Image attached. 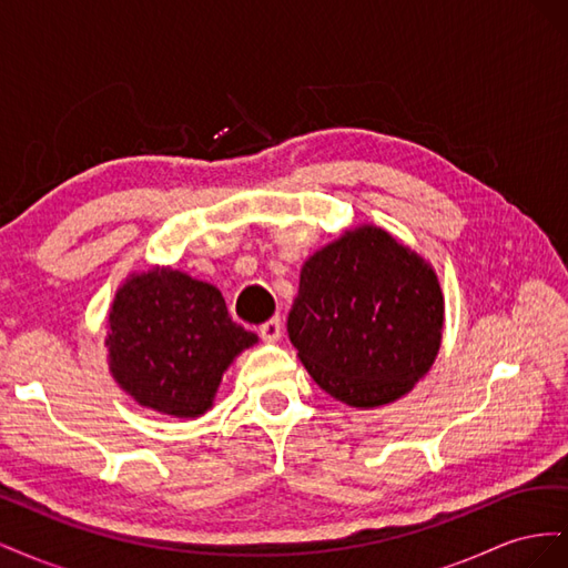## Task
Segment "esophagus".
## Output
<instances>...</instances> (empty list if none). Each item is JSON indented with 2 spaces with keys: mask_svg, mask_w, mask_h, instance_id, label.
<instances>
[{
  "mask_svg": "<svg viewBox=\"0 0 568 568\" xmlns=\"http://www.w3.org/2000/svg\"><path fill=\"white\" fill-rule=\"evenodd\" d=\"M261 338L267 343H277L282 338V320L274 317L261 326Z\"/></svg>",
  "mask_w": 568,
  "mask_h": 568,
  "instance_id": "1",
  "label": "esophagus"
}]
</instances>
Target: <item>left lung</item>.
Masks as SVG:
<instances>
[{
    "label": "left lung",
    "instance_id": "8db88e82",
    "mask_svg": "<svg viewBox=\"0 0 568 568\" xmlns=\"http://www.w3.org/2000/svg\"><path fill=\"white\" fill-rule=\"evenodd\" d=\"M443 324L434 265L384 227L357 225L303 263L286 332L322 390L372 409L424 379Z\"/></svg>",
    "mask_w": 568,
    "mask_h": 568
}]
</instances>
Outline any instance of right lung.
Returning <instances> with one entry per match:
<instances>
[{"mask_svg":"<svg viewBox=\"0 0 568 568\" xmlns=\"http://www.w3.org/2000/svg\"><path fill=\"white\" fill-rule=\"evenodd\" d=\"M255 343L232 322L217 286L170 265L128 274L104 338L113 382L136 405L178 419L205 415L222 374Z\"/></svg>","mask_w":568,"mask_h":568,"instance_id":"obj_1","label":"right lung"}]
</instances>
